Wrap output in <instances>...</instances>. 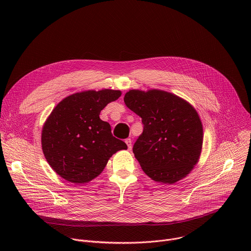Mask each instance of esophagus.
<instances>
[{
	"label": "esophagus",
	"instance_id": "34e87169",
	"mask_svg": "<svg viewBox=\"0 0 251 251\" xmlns=\"http://www.w3.org/2000/svg\"><path fill=\"white\" fill-rule=\"evenodd\" d=\"M125 143H126L127 146H128V149L131 150V149H132V140H131L130 138H127V139L125 140Z\"/></svg>",
	"mask_w": 251,
	"mask_h": 251
}]
</instances>
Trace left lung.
<instances>
[{"mask_svg":"<svg viewBox=\"0 0 251 251\" xmlns=\"http://www.w3.org/2000/svg\"><path fill=\"white\" fill-rule=\"evenodd\" d=\"M124 102L142 118L143 133L133 146L141 168L156 182L174 184L197 164L202 125L193 106L161 90H130Z\"/></svg>","mask_w":251,"mask_h":251,"instance_id":"1","label":"left lung"}]
</instances>
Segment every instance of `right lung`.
<instances>
[{
    "label": "right lung",
    "mask_w": 251,
    "mask_h": 251,
    "mask_svg": "<svg viewBox=\"0 0 251 251\" xmlns=\"http://www.w3.org/2000/svg\"><path fill=\"white\" fill-rule=\"evenodd\" d=\"M120 96L119 90H89L70 95L55 106L43 128L42 147L50 167L64 180L87 183L113 154L127 149L112 135L110 124L99 118L104 107Z\"/></svg>",
    "instance_id": "right-lung-1"
}]
</instances>
